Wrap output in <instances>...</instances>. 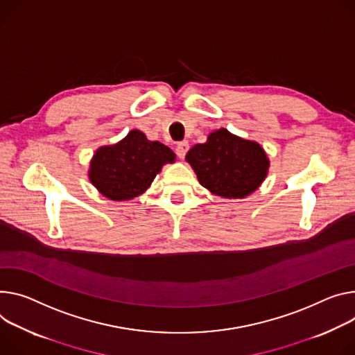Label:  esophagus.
Returning a JSON list of instances; mask_svg holds the SVG:
<instances>
[{
    "instance_id": "obj_1",
    "label": "esophagus",
    "mask_w": 355,
    "mask_h": 355,
    "mask_svg": "<svg viewBox=\"0 0 355 355\" xmlns=\"http://www.w3.org/2000/svg\"><path fill=\"white\" fill-rule=\"evenodd\" d=\"M188 148H189L188 143H187V141H181V143H178V144H177L175 153H177V155H178L180 158H184V157H185V154H187V151H188Z\"/></svg>"
}]
</instances>
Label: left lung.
<instances>
[{"instance_id": "obj_1", "label": "left lung", "mask_w": 355, "mask_h": 355, "mask_svg": "<svg viewBox=\"0 0 355 355\" xmlns=\"http://www.w3.org/2000/svg\"><path fill=\"white\" fill-rule=\"evenodd\" d=\"M185 161L204 188L227 200L250 196L262 185L270 167L259 143L232 135L223 127L211 132L205 143L191 147Z\"/></svg>"}]
</instances>
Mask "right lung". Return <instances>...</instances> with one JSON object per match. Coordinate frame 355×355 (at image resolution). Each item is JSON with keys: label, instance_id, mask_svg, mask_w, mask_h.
<instances>
[{"label": "right lung", "instance_id": "right-lung-1", "mask_svg": "<svg viewBox=\"0 0 355 355\" xmlns=\"http://www.w3.org/2000/svg\"><path fill=\"white\" fill-rule=\"evenodd\" d=\"M175 163L174 151L132 130L116 144L94 151L87 177L101 194L112 201H130L147 191L163 166Z\"/></svg>", "mask_w": 355, "mask_h": 355}]
</instances>
